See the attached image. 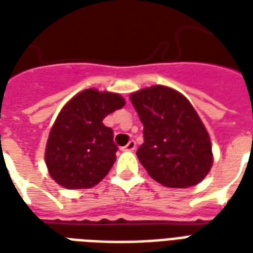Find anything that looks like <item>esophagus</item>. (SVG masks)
<instances>
[{"mask_svg":"<svg viewBox=\"0 0 253 253\" xmlns=\"http://www.w3.org/2000/svg\"><path fill=\"white\" fill-rule=\"evenodd\" d=\"M135 149V141H130V142L127 143L126 146L123 148V150H126V152H132Z\"/></svg>","mask_w":253,"mask_h":253,"instance_id":"1","label":"esophagus"}]
</instances>
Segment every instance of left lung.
I'll use <instances>...</instances> for the list:
<instances>
[{"label": "left lung", "mask_w": 253, "mask_h": 253, "mask_svg": "<svg viewBox=\"0 0 253 253\" xmlns=\"http://www.w3.org/2000/svg\"><path fill=\"white\" fill-rule=\"evenodd\" d=\"M130 100L143 125L137 156L149 175L172 188L201 183L212 165L211 142L190 101L164 85L134 92Z\"/></svg>", "instance_id": "1"}]
</instances>
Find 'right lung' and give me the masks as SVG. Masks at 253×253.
I'll return each mask as SVG.
<instances>
[{
	"mask_svg": "<svg viewBox=\"0 0 253 253\" xmlns=\"http://www.w3.org/2000/svg\"><path fill=\"white\" fill-rule=\"evenodd\" d=\"M121 94L85 89L69 100L52 125L46 145L48 173L69 190L90 188L116 160L114 131L103 119L125 105Z\"/></svg>",
	"mask_w": 253,
	"mask_h": 253,
	"instance_id": "right-lung-1",
	"label": "right lung"
}]
</instances>
